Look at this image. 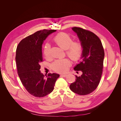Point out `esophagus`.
Listing matches in <instances>:
<instances>
[{
  "label": "esophagus",
  "instance_id": "34e87169",
  "mask_svg": "<svg viewBox=\"0 0 121 121\" xmlns=\"http://www.w3.org/2000/svg\"><path fill=\"white\" fill-rule=\"evenodd\" d=\"M61 76H62V77H64V78H65L67 76V74H61Z\"/></svg>",
  "mask_w": 121,
  "mask_h": 121
}]
</instances>
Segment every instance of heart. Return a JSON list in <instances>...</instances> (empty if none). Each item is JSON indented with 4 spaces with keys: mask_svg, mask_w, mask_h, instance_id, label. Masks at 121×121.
Returning <instances> with one entry per match:
<instances>
[{
    "mask_svg": "<svg viewBox=\"0 0 121 121\" xmlns=\"http://www.w3.org/2000/svg\"><path fill=\"white\" fill-rule=\"evenodd\" d=\"M53 42L61 48L66 50V54L74 61L79 60L83 53V46L79 41H73L69 34L61 32L57 34L53 39ZM43 54L46 58L50 57V47L46 43L43 48ZM71 65L68 58L58 59L55 61L52 65L53 70L57 72H65Z\"/></svg>",
    "mask_w": 121,
    "mask_h": 121,
    "instance_id": "1",
    "label": "heart"
}]
</instances>
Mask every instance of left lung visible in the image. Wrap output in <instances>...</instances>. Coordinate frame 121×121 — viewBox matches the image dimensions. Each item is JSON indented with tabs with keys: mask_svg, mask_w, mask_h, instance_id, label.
<instances>
[{
	"mask_svg": "<svg viewBox=\"0 0 121 121\" xmlns=\"http://www.w3.org/2000/svg\"><path fill=\"white\" fill-rule=\"evenodd\" d=\"M72 29L83 46L82 60L74 69L81 71L82 74L80 77L75 75V81L69 88L78 95H86L96 90L99 84L103 73L104 49L99 38L92 32L77 27Z\"/></svg>",
	"mask_w": 121,
	"mask_h": 121,
	"instance_id": "obj_1",
	"label": "left lung"
}]
</instances>
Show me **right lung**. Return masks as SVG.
Instances as JSON below:
<instances>
[{"label": "right lung", "mask_w": 121, "mask_h": 121, "mask_svg": "<svg viewBox=\"0 0 121 121\" xmlns=\"http://www.w3.org/2000/svg\"><path fill=\"white\" fill-rule=\"evenodd\" d=\"M56 30L43 29L36 32L22 39L17 48L16 61L17 73L27 92L38 98L52 92L59 74L48 73L45 77L41 73L40 63L43 61L42 44Z\"/></svg>", "instance_id": "add662e5"}]
</instances>
